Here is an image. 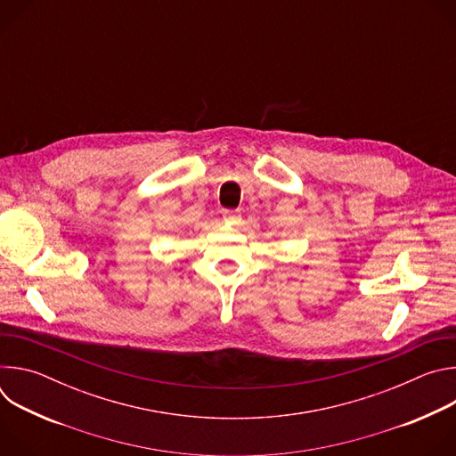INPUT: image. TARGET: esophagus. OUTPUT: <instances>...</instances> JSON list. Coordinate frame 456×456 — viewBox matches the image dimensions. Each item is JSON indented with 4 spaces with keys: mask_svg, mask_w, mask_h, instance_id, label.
Here are the masks:
<instances>
[{
    "mask_svg": "<svg viewBox=\"0 0 456 456\" xmlns=\"http://www.w3.org/2000/svg\"><path fill=\"white\" fill-rule=\"evenodd\" d=\"M241 218V215L238 211H224V220L225 222H238Z\"/></svg>",
    "mask_w": 456,
    "mask_h": 456,
    "instance_id": "esophagus-1",
    "label": "esophagus"
}]
</instances>
